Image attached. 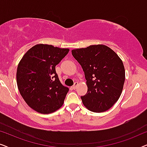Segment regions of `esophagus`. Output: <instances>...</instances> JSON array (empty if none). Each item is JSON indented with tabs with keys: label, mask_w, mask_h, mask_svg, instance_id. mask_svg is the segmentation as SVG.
Returning a JSON list of instances; mask_svg holds the SVG:
<instances>
[{
	"label": "esophagus",
	"mask_w": 147,
	"mask_h": 147,
	"mask_svg": "<svg viewBox=\"0 0 147 147\" xmlns=\"http://www.w3.org/2000/svg\"><path fill=\"white\" fill-rule=\"evenodd\" d=\"M78 85V82H75V83H74V86H72V88H73L74 90H76V88H77Z\"/></svg>",
	"instance_id": "1"
}]
</instances>
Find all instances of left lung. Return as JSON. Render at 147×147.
I'll return each instance as SVG.
<instances>
[{
  "label": "left lung",
  "mask_w": 147,
  "mask_h": 147,
  "mask_svg": "<svg viewBox=\"0 0 147 147\" xmlns=\"http://www.w3.org/2000/svg\"><path fill=\"white\" fill-rule=\"evenodd\" d=\"M71 53L85 74L88 92L81 97L84 105L94 112L110 109L123 89L125 70L121 59L104 45L73 49Z\"/></svg>",
  "instance_id": "obj_1"
}]
</instances>
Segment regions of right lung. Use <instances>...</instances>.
<instances>
[{
	"label": "right lung",
	"mask_w": 147,
	"mask_h": 147,
	"mask_svg": "<svg viewBox=\"0 0 147 147\" xmlns=\"http://www.w3.org/2000/svg\"><path fill=\"white\" fill-rule=\"evenodd\" d=\"M69 49L38 44L28 50L17 67V82L20 94L29 107L49 114L62 106L69 88L60 82L55 66Z\"/></svg>",
	"instance_id": "add662e5"
}]
</instances>
